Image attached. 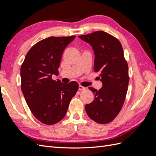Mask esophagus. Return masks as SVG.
Masks as SVG:
<instances>
[{"instance_id": "1", "label": "esophagus", "mask_w": 156, "mask_h": 156, "mask_svg": "<svg viewBox=\"0 0 156 156\" xmlns=\"http://www.w3.org/2000/svg\"><path fill=\"white\" fill-rule=\"evenodd\" d=\"M79 90H86V88L80 85V86H79Z\"/></svg>"}]
</instances>
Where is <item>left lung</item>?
<instances>
[{"label":"left lung","mask_w":156,"mask_h":156,"mask_svg":"<svg viewBox=\"0 0 156 156\" xmlns=\"http://www.w3.org/2000/svg\"><path fill=\"white\" fill-rule=\"evenodd\" d=\"M79 37L92 46L95 55L94 69L100 73L103 83L99 90L88 87L94 93V99L85 105L86 112L96 122L108 124L120 111L128 87V66L123 49L116 37L103 31Z\"/></svg>","instance_id":"left-lung-1"}]
</instances>
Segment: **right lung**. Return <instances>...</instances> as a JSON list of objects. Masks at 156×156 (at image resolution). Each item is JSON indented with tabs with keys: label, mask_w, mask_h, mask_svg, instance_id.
<instances>
[{
	"label": "right lung",
	"mask_w": 156,
	"mask_h": 156,
	"mask_svg": "<svg viewBox=\"0 0 156 156\" xmlns=\"http://www.w3.org/2000/svg\"><path fill=\"white\" fill-rule=\"evenodd\" d=\"M75 36L49 37L28 52L21 67V90L32 114L43 124H55L65 116L78 84L52 79L58 75L65 48Z\"/></svg>",
	"instance_id": "obj_1"
}]
</instances>
